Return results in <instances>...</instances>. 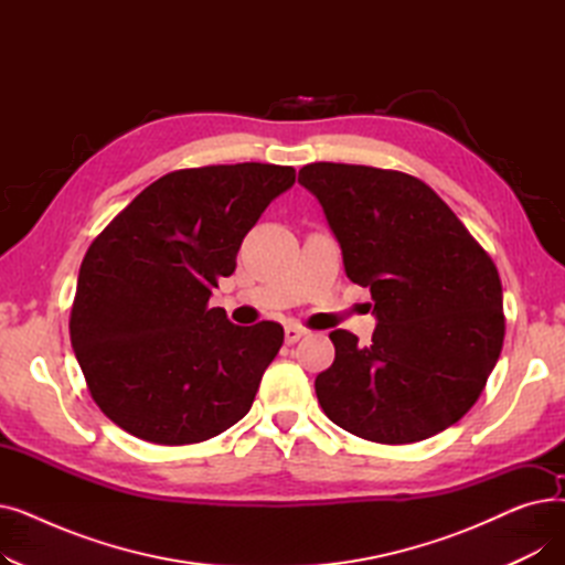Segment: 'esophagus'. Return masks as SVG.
Instances as JSON below:
<instances>
[{
  "label": "esophagus",
  "instance_id": "esophagus-1",
  "mask_svg": "<svg viewBox=\"0 0 565 565\" xmlns=\"http://www.w3.org/2000/svg\"><path fill=\"white\" fill-rule=\"evenodd\" d=\"M305 334H307V330L300 328V324H288V328H286V343H298Z\"/></svg>",
  "mask_w": 565,
  "mask_h": 565
}]
</instances>
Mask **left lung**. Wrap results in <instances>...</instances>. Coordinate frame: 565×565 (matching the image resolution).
<instances>
[{
  "label": "left lung",
  "instance_id": "obj_1",
  "mask_svg": "<svg viewBox=\"0 0 565 565\" xmlns=\"http://www.w3.org/2000/svg\"><path fill=\"white\" fill-rule=\"evenodd\" d=\"M352 284L371 288V345L334 330L316 396L343 430L409 444L477 403L503 343V295L486 249L419 178L362 164L300 169Z\"/></svg>",
  "mask_w": 565,
  "mask_h": 565
}]
</instances>
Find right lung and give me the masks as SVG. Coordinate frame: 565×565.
Returning <instances> with one entry per match:
<instances>
[{
  "label": "right lung",
  "instance_id": "obj_1",
  "mask_svg": "<svg viewBox=\"0 0 565 565\" xmlns=\"http://www.w3.org/2000/svg\"><path fill=\"white\" fill-rule=\"evenodd\" d=\"M292 183V167L260 162L171 171L88 247L71 343L88 392L118 428L178 447L249 412L284 328H241L207 300L233 275L243 237Z\"/></svg>",
  "mask_w": 565,
  "mask_h": 565
}]
</instances>
